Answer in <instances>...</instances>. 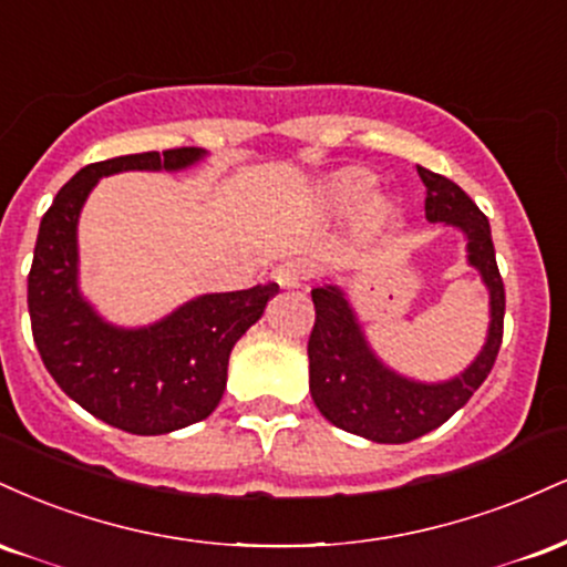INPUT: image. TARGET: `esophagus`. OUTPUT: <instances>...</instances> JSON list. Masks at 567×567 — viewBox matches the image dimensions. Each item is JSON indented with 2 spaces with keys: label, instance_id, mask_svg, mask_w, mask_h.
Returning a JSON list of instances; mask_svg holds the SVG:
<instances>
[{
  "label": "esophagus",
  "instance_id": "esophagus-1",
  "mask_svg": "<svg viewBox=\"0 0 567 567\" xmlns=\"http://www.w3.org/2000/svg\"><path fill=\"white\" fill-rule=\"evenodd\" d=\"M303 277H306V266L301 261H282L271 269V279H275L282 290L301 288Z\"/></svg>",
  "mask_w": 567,
  "mask_h": 567
}]
</instances>
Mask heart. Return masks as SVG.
I'll list each match as a JSON object with an SVG mask.
<instances>
[{
	"label": "heart",
	"mask_w": 567,
	"mask_h": 567,
	"mask_svg": "<svg viewBox=\"0 0 567 567\" xmlns=\"http://www.w3.org/2000/svg\"><path fill=\"white\" fill-rule=\"evenodd\" d=\"M370 188H373V175L365 171H347L336 175L328 188H324V205L333 213H347L368 197ZM389 218H392V205L383 197L365 202L360 210V226L365 231L381 229Z\"/></svg>",
	"instance_id": "1"
}]
</instances>
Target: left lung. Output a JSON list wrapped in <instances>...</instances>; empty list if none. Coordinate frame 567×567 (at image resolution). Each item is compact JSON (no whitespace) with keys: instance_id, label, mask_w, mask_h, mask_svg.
<instances>
[{"instance_id":"8db88e82","label":"left lung","mask_w":567,"mask_h":567,"mask_svg":"<svg viewBox=\"0 0 567 567\" xmlns=\"http://www.w3.org/2000/svg\"><path fill=\"white\" fill-rule=\"evenodd\" d=\"M426 186V220L458 229L466 264L487 290V336L477 357L445 381H415L396 373L370 347L365 328L347 290L330 282L311 290L317 320L309 338V392L330 424L383 445H402L445 424L487 379L504 336V282H501L491 224L470 194L451 178L419 167Z\"/></svg>"}]
</instances>
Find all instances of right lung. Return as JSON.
I'll use <instances>...</instances> for the list:
<instances>
[{
  "mask_svg": "<svg viewBox=\"0 0 567 567\" xmlns=\"http://www.w3.org/2000/svg\"><path fill=\"white\" fill-rule=\"evenodd\" d=\"M205 148H171L82 167L39 224L29 275L31 333L58 386L130 434H167L207 419L226 389L234 343L261 320L277 285L202 292L141 328L109 322L80 288L82 207L97 181L127 171L181 173Z\"/></svg>",
  "mask_w": 567,
  "mask_h": 567,
  "instance_id": "obj_1",
  "label": "right lung"
}]
</instances>
